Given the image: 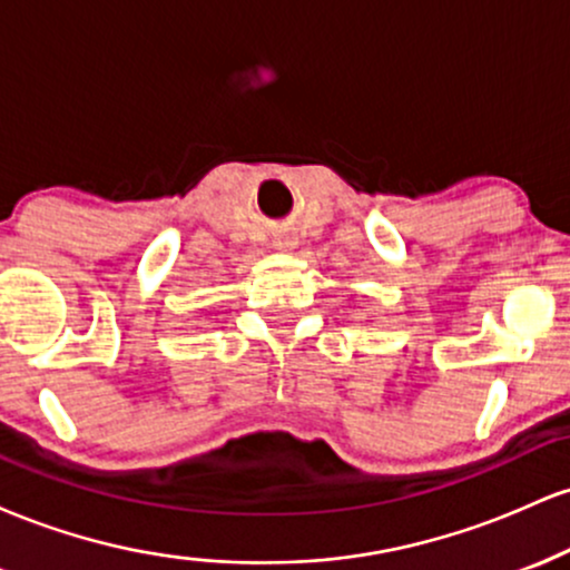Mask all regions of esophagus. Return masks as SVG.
<instances>
[{"label":"esophagus","instance_id":"esophagus-1","mask_svg":"<svg viewBox=\"0 0 570 570\" xmlns=\"http://www.w3.org/2000/svg\"><path fill=\"white\" fill-rule=\"evenodd\" d=\"M273 246L281 248V252H292V248L297 246V240H294L292 233H278L276 238H273Z\"/></svg>","mask_w":570,"mask_h":570}]
</instances>
